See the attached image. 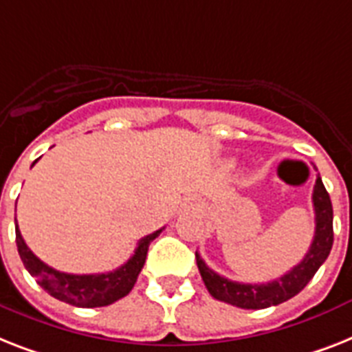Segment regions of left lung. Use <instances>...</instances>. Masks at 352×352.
<instances>
[{
  "label": "left lung",
  "instance_id": "obj_1",
  "mask_svg": "<svg viewBox=\"0 0 352 352\" xmlns=\"http://www.w3.org/2000/svg\"><path fill=\"white\" fill-rule=\"evenodd\" d=\"M313 208H315V236L311 242L309 251L305 253L300 264L291 267L280 278L265 282V284H242L233 282L206 265L199 251L195 253L197 265L204 280V285L213 298L236 305L242 309H265L271 305H278L285 300L293 298L309 284L318 267L329 256L333 248V204L324 182L316 177L315 190H313Z\"/></svg>",
  "mask_w": 352,
  "mask_h": 352
}]
</instances>
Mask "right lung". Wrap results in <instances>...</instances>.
I'll return each instance as SVG.
<instances>
[{
	"mask_svg": "<svg viewBox=\"0 0 352 352\" xmlns=\"http://www.w3.org/2000/svg\"><path fill=\"white\" fill-rule=\"evenodd\" d=\"M162 230L164 228L141 239L126 264H122L121 267L110 273H99V275H70V273H63L47 265L28 250L18 224H16V244H18L23 265L48 295L76 307H102V305L113 304L130 293L131 287L135 285L142 265L146 262L150 242L161 235Z\"/></svg>",
	"mask_w": 352,
	"mask_h": 352,
	"instance_id": "1",
	"label": "right lung"
}]
</instances>
